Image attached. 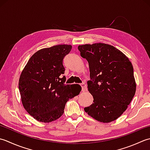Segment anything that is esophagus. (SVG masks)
Instances as JSON below:
<instances>
[{"label":"esophagus","instance_id":"34e87169","mask_svg":"<svg viewBox=\"0 0 150 150\" xmlns=\"http://www.w3.org/2000/svg\"><path fill=\"white\" fill-rule=\"evenodd\" d=\"M81 87L82 88V91H86L87 90V85L85 83H81L80 84Z\"/></svg>","mask_w":150,"mask_h":150}]
</instances>
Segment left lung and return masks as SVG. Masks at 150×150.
I'll list each match as a JSON object with an SVG mask.
<instances>
[{
	"mask_svg": "<svg viewBox=\"0 0 150 150\" xmlns=\"http://www.w3.org/2000/svg\"><path fill=\"white\" fill-rule=\"evenodd\" d=\"M78 50L88 63L91 80L87 81V87L94 98L85 111L103 123L117 120L136 92L132 64L124 53L108 44L79 45Z\"/></svg>",
	"mask_w": 150,
	"mask_h": 150,
	"instance_id": "8db88e82",
	"label": "left lung"
}]
</instances>
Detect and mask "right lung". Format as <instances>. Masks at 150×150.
<instances>
[{
  "label": "right lung",
  "instance_id": "add662e5",
  "mask_svg": "<svg viewBox=\"0 0 150 150\" xmlns=\"http://www.w3.org/2000/svg\"><path fill=\"white\" fill-rule=\"evenodd\" d=\"M71 45H55L36 52L21 72L19 88L26 111L39 122L56 120L64 112L69 99L79 94L78 84L66 85L63 60Z\"/></svg>",
  "mask_w": 150,
  "mask_h": 150
}]
</instances>
